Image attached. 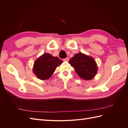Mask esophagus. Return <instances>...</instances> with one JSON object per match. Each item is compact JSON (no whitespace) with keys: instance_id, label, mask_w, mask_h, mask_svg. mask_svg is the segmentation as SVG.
<instances>
[{"instance_id":"obj_1","label":"esophagus","mask_w":128,"mask_h":128,"mask_svg":"<svg viewBox=\"0 0 128 128\" xmlns=\"http://www.w3.org/2000/svg\"><path fill=\"white\" fill-rule=\"evenodd\" d=\"M68 60H69L68 58H65V59H63V61H65V62H68Z\"/></svg>"}]
</instances>
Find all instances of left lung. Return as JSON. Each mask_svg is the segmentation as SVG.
I'll list each match as a JSON object with an SVG mask.
<instances>
[{"mask_svg":"<svg viewBox=\"0 0 128 128\" xmlns=\"http://www.w3.org/2000/svg\"><path fill=\"white\" fill-rule=\"evenodd\" d=\"M76 72L83 80H90L96 75L97 66L92 58L82 53L76 54L69 61Z\"/></svg>","mask_w":128,"mask_h":128,"instance_id":"1","label":"left lung"}]
</instances>
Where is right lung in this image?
<instances>
[{"label":"right lung","mask_w":128,"mask_h":128,"mask_svg":"<svg viewBox=\"0 0 128 128\" xmlns=\"http://www.w3.org/2000/svg\"><path fill=\"white\" fill-rule=\"evenodd\" d=\"M62 62L56 56H53L48 53H45L34 62V72L39 79L42 80L48 79L54 72L56 68Z\"/></svg>","instance_id":"1"}]
</instances>
